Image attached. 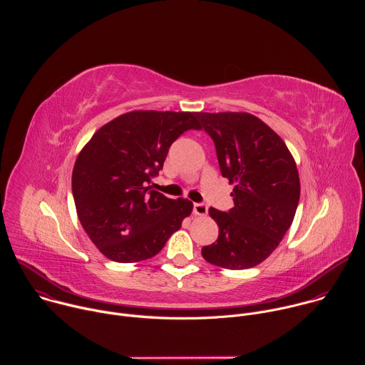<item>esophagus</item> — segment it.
<instances>
[{
  "mask_svg": "<svg viewBox=\"0 0 365 365\" xmlns=\"http://www.w3.org/2000/svg\"><path fill=\"white\" fill-rule=\"evenodd\" d=\"M193 214L197 217H206L207 206L205 203H195L193 205Z\"/></svg>",
  "mask_w": 365,
  "mask_h": 365,
  "instance_id": "obj_1",
  "label": "esophagus"
}]
</instances>
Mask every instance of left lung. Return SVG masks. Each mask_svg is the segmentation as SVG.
<instances>
[{
	"instance_id": "left-lung-1",
	"label": "left lung",
	"mask_w": 365,
	"mask_h": 365,
	"mask_svg": "<svg viewBox=\"0 0 365 365\" xmlns=\"http://www.w3.org/2000/svg\"><path fill=\"white\" fill-rule=\"evenodd\" d=\"M196 115L215 143L222 176L234 185V207H210L220 235L202 255L222 269H251L277 248L293 222L300 197L296 162L280 135L252 114Z\"/></svg>"
}]
</instances>
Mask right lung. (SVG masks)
<instances>
[{
  "mask_svg": "<svg viewBox=\"0 0 365 365\" xmlns=\"http://www.w3.org/2000/svg\"><path fill=\"white\" fill-rule=\"evenodd\" d=\"M197 113L131 111L102 125L78 154L72 192L78 218L96 248L117 263L158 254L190 215L189 199L153 190L172 143L200 130Z\"/></svg>",
  "mask_w": 365,
  "mask_h": 365,
  "instance_id": "right-lung-1",
  "label": "right lung"
}]
</instances>
